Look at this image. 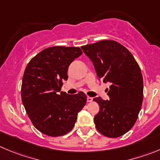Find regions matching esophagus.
<instances>
[{
  "mask_svg": "<svg viewBox=\"0 0 160 160\" xmlns=\"http://www.w3.org/2000/svg\"><path fill=\"white\" fill-rule=\"evenodd\" d=\"M93 100V98H92V97H89V96H88L87 97V101L88 102H92V101Z\"/></svg>",
  "mask_w": 160,
  "mask_h": 160,
  "instance_id": "obj_1",
  "label": "esophagus"
}]
</instances>
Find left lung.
<instances>
[{"instance_id": "obj_1", "label": "left lung", "mask_w": 160, "mask_h": 160, "mask_svg": "<svg viewBox=\"0 0 160 160\" xmlns=\"http://www.w3.org/2000/svg\"><path fill=\"white\" fill-rule=\"evenodd\" d=\"M93 62L98 79L110 83V99L93 100L99 105L94 118L98 132L107 137H118L130 130L138 118L143 102V77L132 53L118 42L102 40L81 47Z\"/></svg>"}]
</instances>
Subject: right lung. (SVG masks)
I'll return each mask as SVG.
<instances>
[{
    "label": "right lung",
    "instance_id": "1",
    "mask_svg": "<svg viewBox=\"0 0 160 160\" xmlns=\"http://www.w3.org/2000/svg\"><path fill=\"white\" fill-rule=\"evenodd\" d=\"M82 53L79 47H49L34 57L25 68L22 102L34 126L43 134L60 137L68 133L86 104L83 92L68 95L60 92L62 81L68 80V66Z\"/></svg>",
    "mask_w": 160,
    "mask_h": 160
}]
</instances>
